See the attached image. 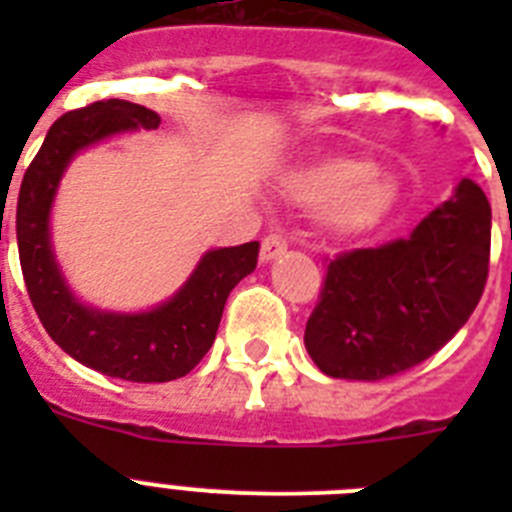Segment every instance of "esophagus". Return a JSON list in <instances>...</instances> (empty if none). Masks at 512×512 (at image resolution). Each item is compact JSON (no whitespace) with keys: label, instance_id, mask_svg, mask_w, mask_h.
Masks as SVG:
<instances>
[{"label":"esophagus","instance_id":"1","mask_svg":"<svg viewBox=\"0 0 512 512\" xmlns=\"http://www.w3.org/2000/svg\"><path fill=\"white\" fill-rule=\"evenodd\" d=\"M287 251V238L282 233H269L261 243V261H271Z\"/></svg>","mask_w":512,"mask_h":512}]
</instances>
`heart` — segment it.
I'll list each match as a JSON object with an SVG mask.
<instances>
[{"label": "heart", "mask_w": 512, "mask_h": 512, "mask_svg": "<svg viewBox=\"0 0 512 512\" xmlns=\"http://www.w3.org/2000/svg\"><path fill=\"white\" fill-rule=\"evenodd\" d=\"M302 202L325 207V220L341 233L374 225L392 202V184L364 156H333L307 166L292 179Z\"/></svg>", "instance_id": "1"}]
</instances>
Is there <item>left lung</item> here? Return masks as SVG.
Masks as SVG:
<instances>
[{"label": "left lung", "instance_id": "1", "mask_svg": "<svg viewBox=\"0 0 512 512\" xmlns=\"http://www.w3.org/2000/svg\"><path fill=\"white\" fill-rule=\"evenodd\" d=\"M490 225L485 192L461 179L408 238L330 259L305 328L320 372L379 382L446 346L485 292Z\"/></svg>", "mask_w": 512, "mask_h": 512}]
</instances>
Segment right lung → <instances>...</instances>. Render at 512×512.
<instances>
[{
    "label": "right lung",
    "mask_w": 512,
    "mask_h": 512,
    "mask_svg": "<svg viewBox=\"0 0 512 512\" xmlns=\"http://www.w3.org/2000/svg\"><path fill=\"white\" fill-rule=\"evenodd\" d=\"M161 117L125 99H99L58 117L17 197V248L27 295L48 336L89 369L125 382H171L189 374L215 343L230 289L259 261V241L202 256L179 292L151 312L115 315L76 302L53 259L48 215L76 151L122 130H156Z\"/></svg>",
    "instance_id": "obj_1"
}]
</instances>
